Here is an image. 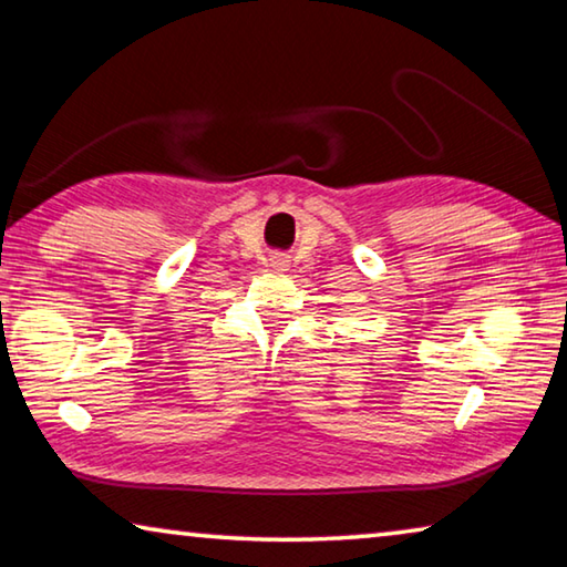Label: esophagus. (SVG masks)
<instances>
[{"instance_id": "esophagus-1", "label": "esophagus", "mask_w": 567, "mask_h": 567, "mask_svg": "<svg viewBox=\"0 0 567 567\" xmlns=\"http://www.w3.org/2000/svg\"><path fill=\"white\" fill-rule=\"evenodd\" d=\"M272 262H275L277 267H285V262H287V260H272Z\"/></svg>"}]
</instances>
